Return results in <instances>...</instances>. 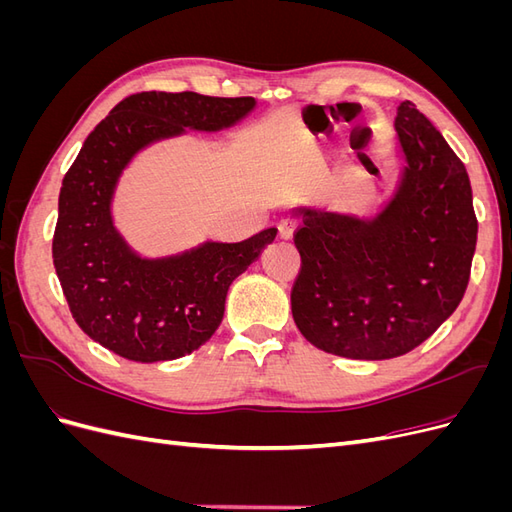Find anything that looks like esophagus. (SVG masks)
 Masks as SVG:
<instances>
[{
	"instance_id": "esophagus-1",
	"label": "esophagus",
	"mask_w": 512,
	"mask_h": 512,
	"mask_svg": "<svg viewBox=\"0 0 512 512\" xmlns=\"http://www.w3.org/2000/svg\"><path fill=\"white\" fill-rule=\"evenodd\" d=\"M299 222L294 218H284L280 224H277V232H280L282 239H290L294 235V230H297Z\"/></svg>"
}]
</instances>
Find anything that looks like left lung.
<instances>
[{"mask_svg":"<svg viewBox=\"0 0 512 512\" xmlns=\"http://www.w3.org/2000/svg\"><path fill=\"white\" fill-rule=\"evenodd\" d=\"M395 130L404 179L374 220L299 209L294 230L292 318L309 344L346 359L382 361L421 346L470 282L478 222L468 170L410 100L399 104Z\"/></svg>","mask_w":512,"mask_h":512,"instance_id":"1","label":"left lung"}]
</instances>
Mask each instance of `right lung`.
<instances>
[{
  "instance_id": "obj_1",
  "label": "right lung",
  "mask_w": 512,
  "mask_h": 512,
  "mask_svg": "<svg viewBox=\"0 0 512 512\" xmlns=\"http://www.w3.org/2000/svg\"><path fill=\"white\" fill-rule=\"evenodd\" d=\"M254 104L250 96L141 91L123 98L85 138L61 183L53 265L72 318L106 350L138 363L198 350L220 327L232 280L275 239L277 228H265L239 243L143 260L111 220L115 183L138 149L185 128H228Z\"/></svg>"
}]
</instances>
